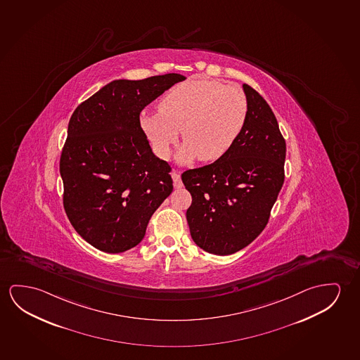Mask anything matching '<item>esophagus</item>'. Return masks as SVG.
<instances>
[{
	"mask_svg": "<svg viewBox=\"0 0 360 360\" xmlns=\"http://www.w3.org/2000/svg\"><path fill=\"white\" fill-rule=\"evenodd\" d=\"M172 178H173L174 188H181L183 186L182 179H181V173L177 171L172 172Z\"/></svg>",
	"mask_w": 360,
	"mask_h": 360,
	"instance_id": "obj_1",
	"label": "esophagus"
}]
</instances>
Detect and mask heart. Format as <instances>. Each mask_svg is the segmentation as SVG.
Here are the masks:
<instances>
[{"instance_id": "b5f03b06", "label": "heart", "mask_w": 360, "mask_h": 360, "mask_svg": "<svg viewBox=\"0 0 360 360\" xmlns=\"http://www.w3.org/2000/svg\"><path fill=\"white\" fill-rule=\"evenodd\" d=\"M248 118L243 89L207 78H194L169 89L158 111L142 117V127L155 150L166 155L182 131L181 158L219 160L232 148Z\"/></svg>"}]
</instances>
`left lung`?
<instances>
[{
  "instance_id": "1",
  "label": "left lung",
  "mask_w": 360,
  "mask_h": 360,
  "mask_svg": "<svg viewBox=\"0 0 360 360\" xmlns=\"http://www.w3.org/2000/svg\"><path fill=\"white\" fill-rule=\"evenodd\" d=\"M248 118L236 143L207 166L187 169L182 182L192 195L191 236L200 248L233 255L266 228L284 183L287 144L277 118L253 87L243 84Z\"/></svg>"
}]
</instances>
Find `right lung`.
Here are the masks:
<instances>
[{"mask_svg": "<svg viewBox=\"0 0 360 360\" xmlns=\"http://www.w3.org/2000/svg\"><path fill=\"white\" fill-rule=\"evenodd\" d=\"M184 79L178 73L117 79L73 112L60 158L63 208L94 248L121 253L136 247L172 193V167L153 155L139 115Z\"/></svg>", "mask_w": 360, "mask_h": 360, "instance_id": "add662e5", "label": "right lung"}]
</instances>
